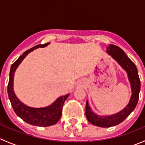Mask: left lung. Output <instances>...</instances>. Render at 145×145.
Wrapping results in <instances>:
<instances>
[{"instance_id": "8db88e82", "label": "left lung", "mask_w": 145, "mask_h": 145, "mask_svg": "<svg viewBox=\"0 0 145 145\" xmlns=\"http://www.w3.org/2000/svg\"><path fill=\"white\" fill-rule=\"evenodd\" d=\"M106 52L112 56L115 61L121 66L127 73L128 81L131 88V98L128 105L120 112L116 114L106 116H100L92 110L86 100V116L89 122L96 126L102 128H109L121 123L135 109L139 100V93L140 91V81L135 64L128 57L124 51L119 47L114 45H109L106 48Z\"/></svg>"}]
</instances>
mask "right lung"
<instances>
[{"label":"right lung","mask_w":145,"mask_h":145,"mask_svg":"<svg viewBox=\"0 0 145 145\" xmlns=\"http://www.w3.org/2000/svg\"><path fill=\"white\" fill-rule=\"evenodd\" d=\"M50 43H47L43 45L39 44L33 47L24 52L14 63L12 64L10 71L9 83L8 86V97L16 114L30 125L41 127L50 126V125H55L57 123L62 116V106L64 102L69 96L70 93L57 98L56 100L54 101V102H52L49 106L40 108L31 107L24 105L19 100L14 93L13 84H14V76L16 69L22 62L23 59L28 55V54L32 52L33 50H36L39 48H45Z\"/></svg>","instance_id":"1"}]
</instances>
